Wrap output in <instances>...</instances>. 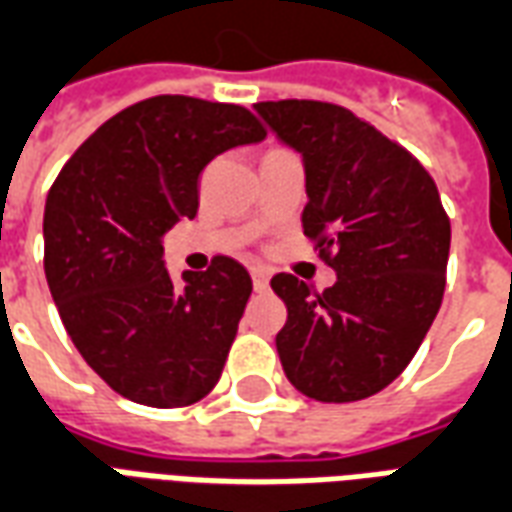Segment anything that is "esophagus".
Instances as JSON below:
<instances>
[{
    "mask_svg": "<svg viewBox=\"0 0 512 512\" xmlns=\"http://www.w3.org/2000/svg\"><path fill=\"white\" fill-rule=\"evenodd\" d=\"M252 285L255 290H266L268 288V271L263 266H252Z\"/></svg>",
    "mask_w": 512,
    "mask_h": 512,
    "instance_id": "34e87169",
    "label": "esophagus"
}]
</instances>
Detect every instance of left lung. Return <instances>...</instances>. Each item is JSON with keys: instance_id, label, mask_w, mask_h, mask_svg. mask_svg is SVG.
<instances>
[{"instance_id": "8db88e82", "label": "left lung", "mask_w": 512, "mask_h": 512, "mask_svg": "<svg viewBox=\"0 0 512 512\" xmlns=\"http://www.w3.org/2000/svg\"><path fill=\"white\" fill-rule=\"evenodd\" d=\"M304 164V235L337 282L323 293L293 274L271 288L288 307L279 362L301 395L351 403L381 392L417 354L444 296L450 219L428 169L337 104H255Z\"/></svg>"}]
</instances>
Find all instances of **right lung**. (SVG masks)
I'll use <instances>...</instances> for the list:
<instances>
[{
	"instance_id": "obj_1",
	"label": "right lung",
	"mask_w": 512,
	"mask_h": 512,
	"mask_svg": "<svg viewBox=\"0 0 512 512\" xmlns=\"http://www.w3.org/2000/svg\"><path fill=\"white\" fill-rule=\"evenodd\" d=\"M266 139L235 104L156 95L106 120L54 180L43 213L46 282L84 362L117 395L180 408L211 392L252 279L233 257L164 268V235L194 219L208 161Z\"/></svg>"
}]
</instances>
